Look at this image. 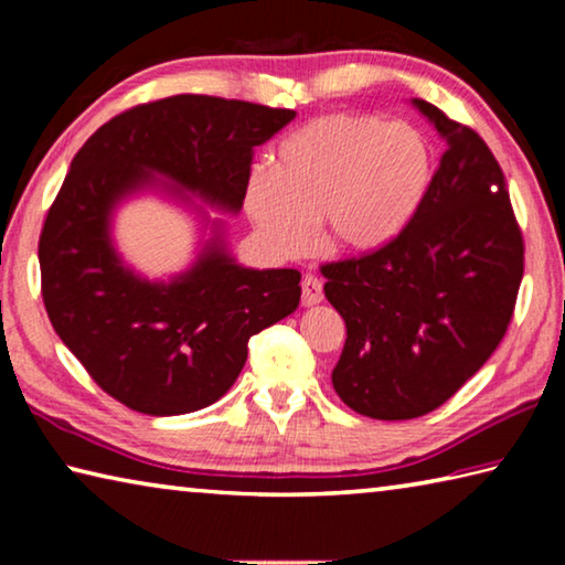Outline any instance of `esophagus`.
<instances>
[{"label":"esophagus","instance_id":"34e87169","mask_svg":"<svg viewBox=\"0 0 565 565\" xmlns=\"http://www.w3.org/2000/svg\"><path fill=\"white\" fill-rule=\"evenodd\" d=\"M323 301V286L317 276L306 274L301 281V303L303 306H317Z\"/></svg>","mask_w":565,"mask_h":565}]
</instances>
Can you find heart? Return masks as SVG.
Returning a JSON list of instances; mask_svg holds the SVG:
<instances>
[{
  "label": "heart",
  "instance_id": "1",
  "mask_svg": "<svg viewBox=\"0 0 565 565\" xmlns=\"http://www.w3.org/2000/svg\"><path fill=\"white\" fill-rule=\"evenodd\" d=\"M431 184V149L408 121L327 114L281 141L274 169L254 167L244 206L276 254L296 259L313 242L369 254L404 232Z\"/></svg>",
  "mask_w": 565,
  "mask_h": 565
}]
</instances>
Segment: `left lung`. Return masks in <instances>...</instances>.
<instances>
[{
	"label": "left lung",
	"mask_w": 565,
	"mask_h": 565,
	"mask_svg": "<svg viewBox=\"0 0 565 565\" xmlns=\"http://www.w3.org/2000/svg\"><path fill=\"white\" fill-rule=\"evenodd\" d=\"M446 151L414 218L394 242L321 266L347 321L331 381L361 416L404 420L451 398L509 329L523 238L499 161L473 129L424 99Z\"/></svg>",
	"instance_id": "1"
}]
</instances>
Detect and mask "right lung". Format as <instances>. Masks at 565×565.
<instances>
[{
  "label": "right lung",
  "mask_w": 565,
  "mask_h": 565,
  "mask_svg": "<svg viewBox=\"0 0 565 565\" xmlns=\"http://www.w3.org/2000/svg\"><path fill=\"white\" fill-rule=\"evenodd\" d=\"M294 117L177 94L114 117L72 159L40 236L44 306L64 347L131 411L212 406L242 374L248 339L299 306V271L246 269L228 254L222 218L191 199L242 212L254 149ZM139 190L191 205L213 228L195 264L167 282L134 273L113 246V214Z\"/></svg>",
  "instance_id": "obj_1"
}]
</instances>
